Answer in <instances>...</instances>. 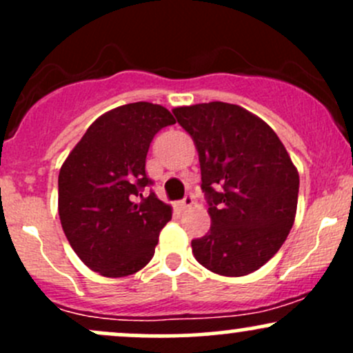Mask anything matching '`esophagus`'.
<instances>
[{"mask_svg": "<svg viewBox=\"0 0 353 353\" xmlns=\"http://www.w3.org/2000/svg\"><path fill=\"white\" fill-rule=\"evenodd\" d=\"M192 204H194V197L190 196V194H188V196H185L184 199H182V201L179 202V204H177V209H179V210H185V209H189Z\"/></svg>", "mask_w": 353, "mask_h": 353, "instance_id": "esophagus-1", "label": "esophagus"}]
</instances>
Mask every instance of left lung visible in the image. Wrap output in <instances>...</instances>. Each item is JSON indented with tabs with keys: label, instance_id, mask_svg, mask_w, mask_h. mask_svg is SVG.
Segmentation results:
<instances>
[{
	"label": "left lung",
	"instance_id": "1",
	"mask_svg": "<svg viewBox=\"0 0 353 353\" xmlns=\"http://www.w3.org/2000/svg\"><path fill=\"white\" fill-rule=\"evenodd\" d=\"M199 152L210 229L190 242L210 272L242 277L277 254L295 221L299 172L282 141L261 117L237 104L172 109Z\"/></svg>",
	"mask_w": 353,
	"mask_h": 353
}]
</instances>
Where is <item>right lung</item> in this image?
<instances>
[{"label":"right lung","instance_id":"add662e5","mask_svg":"<svg viewBox=\"0 0 353 353\" xmlns=\"http://www.w3.org/2000/svg\"><path fill=\"white\" fill-rule=\"evenodd\" d=\"M176 123L159 104H124L104 112L61 165L59 221L66 239L89 269L125 277L149 264L172 208L143 189L152 137Z\"/></svg>","mask_w":353,"mask_h":353}]
</instances>
